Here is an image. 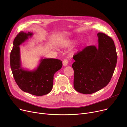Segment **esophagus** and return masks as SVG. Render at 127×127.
Returning a JSON list of instances; mask_svg holds the SVG:
<instances>
[{
	"label": "esophagus",
	"instance_id": "1",
	"mask_svg": "<svg viewBox=\"0 0 127 127\" xmlns=\"http://www.w3.org/2000/svg\"><path fill=\"white\" fill-rule=\"evenodd\" d=\"M68 60L67 59H65L63 61V65L64 66H65L68 64Z\"/></svg>",
	"mask_w": 127,
	"mask_h": 127
}]
</instances>
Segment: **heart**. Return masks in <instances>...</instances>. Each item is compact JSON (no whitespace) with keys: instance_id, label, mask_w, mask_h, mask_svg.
Segmentation results:
<instances>
[{"instance_id":"b5f03b06","label":"heart","mask_w":127,"mask_h":127,"mask_svg":"<svg viewBox=\"0 0 127 127\" xmlns=\"http://www.w3.org/2000/svg\"><path fill=\"white\" fill-rule=\"evenodd\" d=\"M75 43V40H68V41H63L61 43V45L63 47H69L71 46Z\"/></svg>"}]
</instances>
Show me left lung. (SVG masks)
Returning a JSON list of instances; mask_svg holds the SVG:
<instances>
[{
	"label": "left lung",
	"mask_w": 127,
	"mask_h": 127,
	"mask_svg": "<svg viewBox=\"0 0 127 127\" xmlns=\"http://www.w3.org/2000/svg\"><path fill=\"white\" fill-rule=\"evenodd\" d=\"M97 47L87 46L74 55V87L78 92L91 94L110 82L117 63V56L113 39L99 32Z\"/></svg>",
	"instance_id": "obj_1"
}]
</instances>
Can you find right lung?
Here are the masks:
<instances>
[{"mask_svg":"<svg viewBox=\"0 0 127 127\" xmlns=\"http://www.w3.org/2000/svg\"><path fill=\"white\" fill-rule=\"evenodd\" d=\"M33 35V33L19 32L13 41L10 53V66L15 81L23 91L35 96L48 94L52 89L53 76L61 68L62 62L56 59H43L36 68L32 70L22 67L20 47Z\"/></svg>","mask_w":127,"mask_h":127,"instance_id":"add662e5","label":"right lung"}]
</instances>
